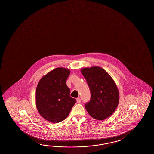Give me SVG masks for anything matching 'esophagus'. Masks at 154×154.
Wrapping results in <instances>:
<instances>
[{"label":"esophagus","mask_w":154,"mask_h":154,"mask_svg":"<svg viewBox=\"0 0 154 154\" xmlns=\"http://www.w3.org/2000/svg\"><path fill=\"white\" fill-rule=\"evenodd\" d=\"M76 101L78 103H81V99L80 98H77L76 99Z\"/></svg>","instance_id":"34e87169"}]
</instances>
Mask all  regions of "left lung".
I'll return each instance as SVG.
<instances>
[{
  "label": "left lung",
  "instance_id": "obj_1",
  "mask_svg": "<svg viewBox=\"0 0 154 154\" xmlns=\"http://www.w3.org/2000/svg\"><path fill=\"white\" fill-rule=\"evenodd\" d=\"M91 93L85 107L90 115L103 120L114 113L119 101V93L114 81L103 69L97 66L82 69Z\"/></svg>",
  "mask_w": 154,
  "mask_h": 154
}]
</instances>
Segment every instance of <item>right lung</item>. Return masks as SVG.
I'll return each mask as SVG.
<instances>
[{
  "label": "right lung",
  "mask_w": 154,
  "mask_h": 154,
  "mask_svg": "<svg viewBox=\"0 0 154 154\" xmlns=\"http://www.w3.org/2000/svg\"><path fill=\"white\" fill-rule=\"evenodd\" d=\"M70 72L57 68L40 79L36 90V105L40 114L51 122H59L68 117L76 100L70 96L66 81Z\"/></svg>",
  "instance_id": "right-lung-1"
}]
</instances>
